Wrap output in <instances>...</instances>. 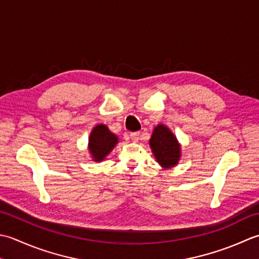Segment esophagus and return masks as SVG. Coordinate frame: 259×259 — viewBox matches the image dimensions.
<instances>
[{"instance_id": "obj_1", "label": "esophagus", "mask_w": 259, "mask_h": 259, "mask_svg": "<svg viewBox=\"0 0 259 259\" xmlns=\"http://www.w3.org/2000/svg\"><path fill=\"white\" fill-rule=\"evenodd\" d=\"M131 140L133 142H139V139H140V133L139 132H135V133H131L130 135Z\"/></svg>"}]
</instances>
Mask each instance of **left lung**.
I'll use <instances>...</instances> for the list:
<instances>
[{
	"instance_id": "left-lung-1",
	"label": "left lung",
	"mask_w": 259,
	"mask_h": 259,
	"mask_svg": "<svg viewBox=\"0 0 259 259\" xmlns=\"http://www.w3.org/2000/svg\"><path fill=\"white\" fill-rule=\"evenodd\" d=\"M156 162L163 168L176 166L181 159V144L177 136L164 124L156 125L149 141Z\"/></svg>"
}]
</instances>
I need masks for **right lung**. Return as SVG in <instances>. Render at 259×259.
Listing matches in <instances>:
<instances>
[{"instance_id": "obj_1", "label": "right lung", "mask_w": 259, "mask_h": 259, "mask_svg": "<svg viewBox=\"0 0 259 259\" xmlns=\"http://www.w3.org/2000/svg\"><path fill=\"white\" fill-rule=\"evenodd\" d=\"M118 143V137L105 124H98L88 137V151L94 162H102Z\"/></svg>"}]
</instances>
